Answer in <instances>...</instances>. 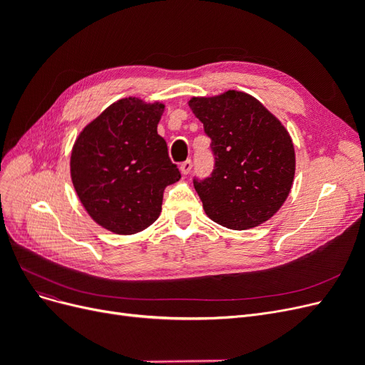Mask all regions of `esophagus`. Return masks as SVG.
I'll return each instance as SVG.
<instances>
[{
    "instance_id": "34e87169",
    "label": "esophagus",
    "mask_w": 365,
    "mask_h": 365,
    "mask_svg": "<svg viewBox=\"0 0 365 365\" xmlns=\"http://www.w3.org/2000/svg\"><path fill=\"white\" fill-rule=\"evenodd\" d=\"M192 168H193V163H192V160H187V161H184V163H181V173L182 175H189L190 173V170H192Z\"/></svg>"
}]
</instances>
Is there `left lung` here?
I'll return each instance as SVG.
<instances>
[{
  "instance_id": "obj_1",
  "label": "left lung",
  "mask_w": 365,
  "mask_h": 365,
  "mask_svg": "<svg viewBox=\"0 0 365 365\" xmlns=\"http://www.w3.org/2000/svg\"><path fill=\"white\" fill-rule=\"evenodd\" d=\"M189 106L212 138L215 169L193 180L207 216L231 230L272 217L294 182L295 152L288 130L257 98L230 90L193 97Z\"/></svg>"
}]
</instances>
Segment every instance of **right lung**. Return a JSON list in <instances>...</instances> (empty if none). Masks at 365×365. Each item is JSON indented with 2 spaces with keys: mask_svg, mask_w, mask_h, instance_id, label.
Returning <instances> with one entry per match:
<instances>
[{
  "mask_svg": "<svg viewBox=\"0 0 365 365\" xmlns=\"http://www.w3.org/2000/svg\"><path fill=\"white\" fill-rule=\"evenodd\" d=\"M163 103L128 97L108 106L77 137L71 180L77 196L98 225L134 235L155 222L163 193L180 181L157 126Z\"/></svg>",
  "mask_w": 365,
  "mask_h": 365,
  "instance_id": "right-lung-1",
  "label": "right lung"
}]
</instances>
